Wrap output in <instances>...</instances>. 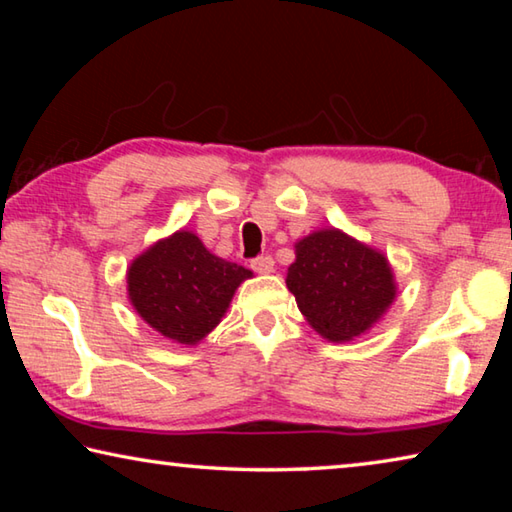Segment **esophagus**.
<instances>
[{
    "label": "esophagus",
    "mask_w": 512,
    "mask_h": 512,
    "mask_svg": "<svg viewBox=\"0 0 512 512\" xmlns=\"http://www.w3.org/2000/svg\"><path fill=\"white\" fill-rule=\"evenodd\" d=\"M250 266H253V271L262 273V275H268V273H273V271H275V262H273V257H268V255L253 259V262H250Z\"/></svg>",
    "instance_id": "1"
}]
</instances>
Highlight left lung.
Masks as SVG:
<instances>
[{"label":"left lung","mask_w":512,"mask_h":512,"mask_svg":"<svg viewBox=\"0 0 512 512\" xmlns=\"http://www.w3.org/2000/svg\"><path fill=\"white\" fill-rule=\"evenodd\" d=\"M287 287L307 323L334 343L366 334L397 298L386 255L339 228L316 230L296 241Z\"/></svg>","instance_id":"left-lung-1"}]
</instances>
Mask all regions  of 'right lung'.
<instances>
[{
	"label": "right lung",
	"mask_w": 512,
	"mask_h": 512,
	"mask_svg": "<svg viewBox=\"0 0 512 512\" xmlns=\"http://www.w3.org/2000/svg\"><path fill=\"white\" fill-rule=\"evenodd\" d=\"M248 277L253 271L210 253L192 230H176L133 259L126 291L146 325L189 348L221 323Z\"/></svg>",
	"instance_id": "add662e5"
}]
</instances>
